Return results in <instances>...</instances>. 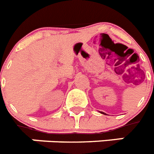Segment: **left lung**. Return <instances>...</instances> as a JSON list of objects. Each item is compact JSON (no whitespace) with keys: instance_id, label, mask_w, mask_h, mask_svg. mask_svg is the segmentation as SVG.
Returning <instances> with one entry per match:
<instances>
[{"instance_id":"8db88e82","label":"left lung","mask_w":154,"mask_h":154,"mask_svg":"<svg viewBox=\"0 0 154 154\" xmlns=\"http://www.w3.org/2000/svg\"><path fill=\"white\" fill-rule=\"evenodd\" d=\"M103 114H104V113H103Z\"/></svg>"}]
</instances>
